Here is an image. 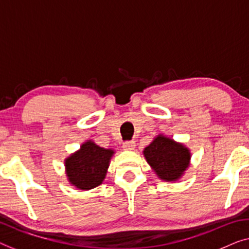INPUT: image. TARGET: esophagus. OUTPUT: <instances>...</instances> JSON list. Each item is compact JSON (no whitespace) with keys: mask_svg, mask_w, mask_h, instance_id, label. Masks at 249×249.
Instances as JSON below:
<instances>
[{"mask_svg":"<svg viewBox=\"0 0 249 249\" xmlns=\"http://www.w3.org/2000/svg\"><path fill=\"white\" fill-rule=\"evenodd\" d=\"M135 142H124V145H122V148L124 150H133L135 149Z\"/></svg>","mask_w":249,"mask_h":249,"instance_id":"obj_1","label":"esophagus"}]
</instances>
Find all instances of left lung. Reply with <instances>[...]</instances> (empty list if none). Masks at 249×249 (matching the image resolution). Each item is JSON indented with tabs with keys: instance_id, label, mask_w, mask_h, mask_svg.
<instances>
[{
	"instance_id": "obj_1",
	"label": "left lung",
	"mask_w": 249,
	"mask_h": 249,
	"mask_svg": "<svg viewBox=\"0 0 249 249\" xmlns=\"http://www.w3.org/2000/svg\"><path fill=\"white\" fill-rule=\"evenodd\" d=\"M142 153L155 174L163 181H178L190 165V149L163 135H158Z\"/></svg>"
}]
</instances>
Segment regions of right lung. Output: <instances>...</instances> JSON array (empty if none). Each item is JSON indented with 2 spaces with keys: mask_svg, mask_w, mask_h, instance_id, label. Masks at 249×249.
<instances>
[{
  "mask_svg": "<svg viewBox=\"0 0 249 249\" xmlns=\"http://www.w3.org/2000/svg\"><path fill=\"white\" fill-rule=\"evenodd\" d=\"M113 154V149L100 147L92 140L85 142L65 160L68 181L78 190H91L102 184Z\"/></svg>",
  "mask_w": 249,
  "mask_h": 249,
  "instance_id": "1",
  "label": "right lung"
}]
</instances>
